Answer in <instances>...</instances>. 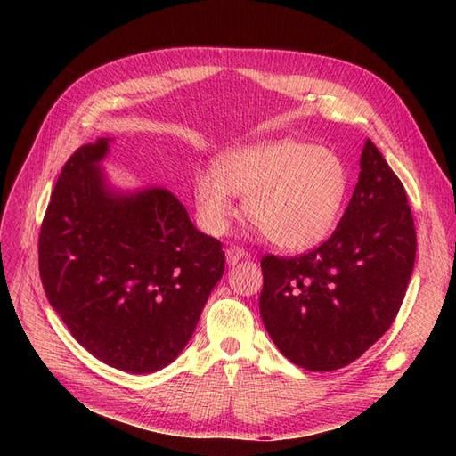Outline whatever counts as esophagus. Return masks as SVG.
I'll list each match as a JSON object with an SVG mask.
<instances>
[{
	"label": "esophagus",
	"mask_w": 456,
	"mask_h": 456,
	"mask_svg": "<svg viewBox=\"0 0 456 456\" xmlns=\"http://www.w3.org/2000/svg\"><path fill=\"white\" fill-rule=\"evenodd\" d=\"M225 256H227V265H236V262L249 258V253L240 246H231L225 249Z\"/></svg>",
	"instance_id": "obj_1"
}]
</instances>
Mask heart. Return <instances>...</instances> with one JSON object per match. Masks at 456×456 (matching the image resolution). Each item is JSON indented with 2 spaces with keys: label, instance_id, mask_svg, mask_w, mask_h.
Segmentation results:
<instances>
[{
  "label": "heart",
  "instance_id": "b5f03b06",
  "mask_svg": "<svg viewBox=\"0 0 456 456\" xmlns=\"http://www.w3.org/2000/svg\"><path fill=\"white\" fill-rule=\"evenodd\" d=\"M346 162L329 148L294 138L229 151L216 172H198L194 203L201 225L224 232L234 218L232 196L246 218L282 249H308L337 222L347 194Z\"/></svg>",
  "mask_w": 456,
  "mask_h": 456
}]
</instances>
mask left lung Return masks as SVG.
<instances>
[{
    "label": "left lung",
    "mask_w": 456,
    "mask_h": 456,
    "mask_svg": "<svg viewBox=\"0 0 456 456\" xmlns=\"http://www.w3.org/2000/svg\"><path fill=\"white\" fill-rule=\"evenodd\" d=\"M416 260L406 191L371 140L342 220L297 256L260 260V318L279 351L308 371L340 370L394 323Z\"/></svg>",
    "instance_id": "left-lung-1"
}]
</instances>
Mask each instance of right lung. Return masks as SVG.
<instances>
[{
	"mask_svg": "<svg viewBox=\"0 0 456 456\" xmlns=\"http://www.w3.org/2000/svg\"><path fill=\"white\" fill-rule=\"evenodd\" d=\"M107 143H85L62 166L38 236L40 279L88 353L153 373L191 338L225 253L167 190L110 194L98 172Z\"/></svg>",
	"mask_w": 456,
	"mask_h": 456,
	"instance_id": "add662e5",
	"label": "right lung"
}]
</instances>
